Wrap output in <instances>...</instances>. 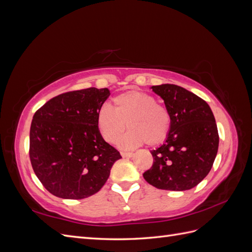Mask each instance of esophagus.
<instances>
[{
  "instance_id": "1",
  "label": "esophagus",
  "mask_w": 252,
  "mask_h": 252,
  "mask_svg": "<svg viewBox=\"0 0 252 252\" xmlns=\"http://www.w3.org/2000/svg\"><path fill=\"white\" fill-rule=\"evenodd\" d=\"M121 156L123 158H131L133 156V154H132V152H123V151H122Z\"/></svg>"
}]
</instances>
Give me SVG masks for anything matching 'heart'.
I'll return each mask as SVG.
<instances>
[{
    "label": "heart",
    "mask_w": 252,
    "mask_h": 252,
    "mask_svg": "<svg viewBox=\"0 0 252 252\" xmlns=\"http://www.w3.org/2000/svg\"><path fill=\"white\" fill-rule=\"evenodd\" d=\"M119 146L133 149L146 142L150 146L162 143L170 127V116L156 98L141 91L131 90L113 98V108L105 104L97 113V126L105 141L116 143L125 128Z\"/></svg>",
    "instance_id": "heart-1"
}]
</instances>
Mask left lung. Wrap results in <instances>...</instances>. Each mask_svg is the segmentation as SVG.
Wrapping results in <instances>:
<instances>
[{"label":"left lung","mask_w":252,"mask_h":252,"mask_svg":"<svg viewBox=\"0 0 252 252\" xmlns=\"http://www.w3.org/2000/svg\"><path fill=\"white\" fill-rule=\"evenodd\" d=\"M164 101L170 127L164 143L151 150L154 164L143 173L158 189L184 191L201 183L218 154L219 133L209 105L187 89L173 84L151 86Z\"/></svg>","instance_id":"1"}]
</instances>
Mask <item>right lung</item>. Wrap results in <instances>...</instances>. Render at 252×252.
I'll return each instance as SVG.
<instances>
[{"instance_id": "obj_1", "label": "right lung", "mask_w": 252, "mask_h": 252, "mask_svg": "<svg viewBox=\"0 0 252 252\" xmlns=\"http://www.w3.org/2000/svg\"><path fill=\"white\" fill-rule=\"evenodd\" d=\"M109 94L107 88L70 91L51 98L34 113L30 162L53 195L81 200L96 193L122 158L97 126V113Z\"/></svg>"}]
</instances>
